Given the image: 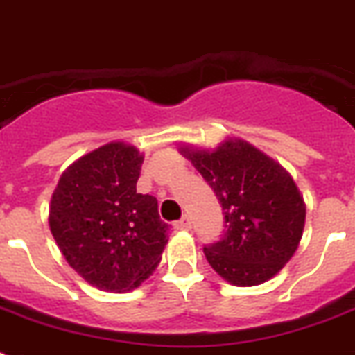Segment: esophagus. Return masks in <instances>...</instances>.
I'll list each match as a JSON object with an SVG mask.
<instances>
[{"instance_id": "esophagus-1", "label": "esophagus", "mask_w": 355, "mask_h": 355, "mask_svg": "<svg viewBox=\"0 0 355 355\" xmlns=\"http://www.w3.org/2000/svg\"><path fill=\"white\" fill-rule=\"evenodd\" d=\"M175 227H177V230H191V220H189V217H187V215H184L180 220H177V223H175Z\"/></svg>"}]
</instances>
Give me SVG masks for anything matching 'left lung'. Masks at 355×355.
Returning a JSON list of instances; mask_svg holds the SVG:
<instances>
[{
  "mask_svg": "<svg viewBox=\"0 0 355 355\" xmlns=\"http://www.w3.org/2000/svg\"><path fill=\"white\" fill-rule=\"evenodd\" d=\"M224 209L220 241L204 246L207 262L237 286L272 279L299 246L306 209L284 169L243 140L215 151L184 149Z\"/></svg>",
  "mask_w": 355,
  "mask_h": 355,
  "instance_id": "left-lung-1",
  "label": "left lung"
}]
</instances>
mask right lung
<instances>
[{"label": "right lung", "mask_w": 355, "mask_h": 355, "mask_svg": "<svg viewBox=\"0 0 355 355\" xmlns=\"http://www.w3.org/2000/svg\"><path fill=\"white\" fill-rule=\"evenodd\" d=\"M142 162L131 146H102L69 166L51 200L49 224L63 257L105 292L137 288L168 244L157 198L137 193Z\"/></svg>", "instance_id": "right-lung-1"}]
</instances>
